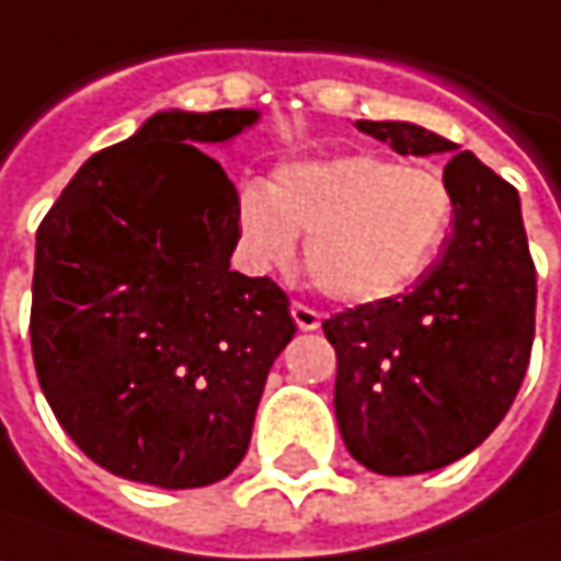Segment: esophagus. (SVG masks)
I'll list each match as a JSON object with an SVG mask.
<instances>
[{"label": "esophagus", "mask_w": 561, "mask_h": 561, "mask_svg": "<svg viewBox=\"0 0 561 561\" xmlns=\"http://www.w3.org/2000/svg\"><path fill=\"white\" fill-rule=\"evenodd\" d=\"M291 317H295V323H298L301 332H313V329H320V323H323V317H320L313 307L301 305V301L291 305Z\"/></svg>", "instance_id": "34e87169"}]
</instances>
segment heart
<instances>
[{"mask_svg": "<svg viewBox=\"0 0 561 561\" xmlns=\"http://www.w3.org/2000/svg\"><path fill=\"white\" fill-rule=\"evenodd\" d=\"M455 194L439 169L352 153L276 169L234 197V232L256 270H288L307 238V273L342 305L408 291L439 256Z\"/></svg>", "mask_w": 561, "mask_h": 561, "instance_id": "1", "label": "heart"}]
</instances>
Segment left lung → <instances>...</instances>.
<instances>
[{
  "mask_svg": "<svg viewBox=\"0 0 561 561\" xmlns=\"http://www.w3.org/2000/svg\"><path fill=\"white\" fill-rule=\"evenodd\" d=\"M402 157L449 153L451 234L408 295L335 313V421L367 471L426 474L474 451L512 408L534 345L537 273L518 191L411 122H357Z\"/></svg>",
  "mask_w": 561,
  "mask_h": 561,
  "instance_id": "obj_1",
  "label": "left lung"
}]
</instances>
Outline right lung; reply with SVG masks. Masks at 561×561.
Masks as SVG:
<instances>
[{
	"mask_svg": "<svg viewBox=\"0 0 561 561\" xmlns=\"http://www.w3.org/2000/svg\"><path fill=\"white\" fill-rule=\"evenodd\" d=\"M256 122V110L157 112L87 159L39 222V389L110 474L194 490L248 451L298 327L276 282L229 266L238 191L194 144H229Z\"/></svg>",
	"mask_w": 561,
	"mask_h": 561,
	"instance_id": "obj_1",
	"label": "right lung"
}]
</instances>
